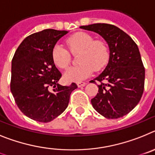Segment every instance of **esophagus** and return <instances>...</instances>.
Segmentation results:
<instances>
[{"mask_svg": "<svg viewBox=\"0 0 155 155\" xmlns=\"http://www.w3.org/2000/svg\"><path fill=\"white\" fill-rule=\"evenodd\" d=\"M86 85H87V83H84V82H79V83H77L78 87H85Z\"/></svg>", "mask_w": 155, "mask_h": 155, "instance_id": "1", "label": "esophagus"}]
</instances>
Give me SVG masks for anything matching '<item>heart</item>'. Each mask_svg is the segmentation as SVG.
<instances>
[{"mask_svg":"<svg viewBox=\"0 0 155 155\" xmlns=\"http://www.w3.org/2000/svg\"><path fill=\"white\" fill-rule=\"evenodd\" d=\"M66 44L72 53H80L78 58L80 64L68 68L64 73V79L66 82L83 81L91 76L94 69H101L108 61L109 51L105 43L95 40L88 33H76L67 39ZM51 58L55 65L62 69L68 66L71 60L68 50L58 44L52 48Z\"/></svg>","mask_w":155,"mask_h":155,"instance_id":"obj_1","label":"heart"}]
</instances>
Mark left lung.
Listing matches in <instances>:
<instances>
[{
  "label": "left lung",
  "mask_w": 155,
  "mask_h": 155,
  "mask_svg": "<svg viewBox=\"0 0 155 155\" xmlns=\"http://www.w3.org/2000/svg\"><path fill=\"white\" fill-rule=\"evenodd\" d=\"M80 28L101 35L109 48L107 66L94 79L101 84L91 99L93 107L107 118L127 115L139 103L144 89L145 69L137 44L115 25L96 23Z\"/></svg>",
  "instance_id": "8db88e82"
}]
</instances>
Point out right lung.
I'll return each instance as SVG.
<instances>
[{
	"instance_id": "obj_1",
	"label": "right lung",
	"mask_w": 155,
	"mask_h": 155,
	"mask_svg": "<svg viewBox=\"0 0 155 155\" xmlns=\"http://www.w3.org/2000/svg\"><path fill=\"white\" fill-rule=\"evenodd\" d=\"M65 30L48 29L29 35L16 50L12 61L11 91L24 115L48 122L68 107L70 94L77 85L58 84L61 73L51 58L54 46L67 34ZM50 87H53L50 91Z\"/></svg>"
}]
</instances>
